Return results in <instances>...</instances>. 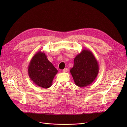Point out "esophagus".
I'll use <instances>...</instances> for the list:
<instances>
[{
	"instance_id": "1",
	"label": "esophagus",
	"mask_w": 127,
	"mask_h": 127,
	"mask_svg": "<svg viewBox=\"0 0 127 127\" xmlns=\"http://www.w3.org/2000/svg\"><path fill=\"white\" fill-rule=\"evenodd\" d=\"M67 71H68V69H67V68H64V69L63 70V72H67Z\"/></svg>"
}]
</instances>
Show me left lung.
I'll use <instances>...</instances> for the list:
<instances>
[{"label":"left lung","mask_w":127,"mask_h":127,"mask_svg":"<svg viewBox=\"0 0 127 127\" xmlns=\"http://www.w3.org/2000/svg\"><path fill=\"white\" fill-rule=\"evenodd\" d=\"M74 62L70 72L76 85L84 88L92 84L99 70L98 62L92 52L83 49L75 58Z\"/></svg>","instance_id":"obj_1"}]
</instances>
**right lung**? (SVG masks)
<instances>
[{
    "label": "right lung",
    "instance_id": "add662e5",
    "mask_svg": "<svg viewBox=\"0 0 127 127\" xmlns=\"http://www.w3.org/2000/svg\"><path fill=\"white\" fill-rule=\"evenodd\" d=\"M28 75L36 85L48 89L52 85L53 78L58 72L48 61L45 52L39 51L34 55L29 64Z\"/></svg>",
    "mask_w": 127,
    "mask_h": 127
}]
</instances>
